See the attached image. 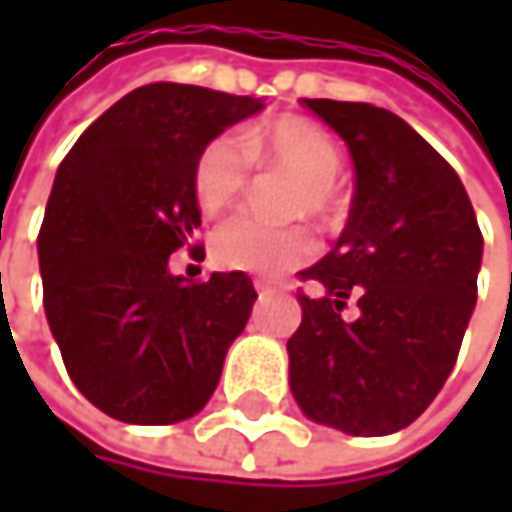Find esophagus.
I'll list each match as a JSON object with an SVG mask.
<instances>
[{
  "label": "esophagus",
  "mask_w": 512,
  "mask_h": 512,
  "mask_svg": "<svg viewBox=\"0 0 512 512\" xmlns=\"http://www.w3.org/2000/svg\"><path fill=\"white\" fill-rule=\"evenodd\" d=\"M255 290L257 293H272V284H269V281H263V278H257Z\"/></svg>",
  "instance_id": "esophagus-1"
}]
</instances>
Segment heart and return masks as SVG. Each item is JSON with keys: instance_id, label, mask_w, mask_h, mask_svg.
Masks as SVG:
<instances>
[{"instance_id": "heart-1", "label": "heart", "mask_w": 512, "mask_h": 512, "mask_svg": "<svg viewBox=\"0 0 512 512\" xmlns=\"http://www.w3.org/2000/svg\"><path fill=\"white\" fill-rule=\"evenodd\" d=\"M284 171L296 177L290 192V213L332 219L341 210L335 177L341 174V151L335 139L305 121L278 118L243 136H216L195 159L192 189L207 216L234 207L249 189V171ZM213 260L222 269H240L255 275H281L317 255V237L308 225H266L255 216H234L213 234Z\"/></svg>"}]
</instances>
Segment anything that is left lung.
Segmentation results:
<instances>
[{"mask_svg": "<svg viewBox=\"0 0 512 512\" xmlns=\"http://www.w3.org/2000/svg\"><path fill=\"white\" fill-rule=\"evenodd\" d=\"M302 106L350 145L356 195L335 249L299 272L317 293L299 290L290 388L317 424L388 436L436 400L457 364L483 234L457 171L403 118L370 103Z\"/></svg>", "mask_w": 512, "mask_h": 512, "instance_id": "left-lung-1", "label": "left lung"}]
</instances>
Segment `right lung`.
<instances>
[{
  "label": "right lung",
  "instance_id": "right-lung-1",
  "mask_svg": "<svg viewBox=\"0 0 512 512\" xmlns=\"http://www.w3.org/2000/svg\"><path fill=\"white\" fill-rule=\"evenodd\" d=\"M263 109L198 85L154 82L106 109L61 159L38 257L44 311L73 385L124 424L204 409L257 293L246 272L189 281L168 257L195 243V159Z\"/></svg>",
  "mask_w": 512,
  "mask_h": 512
}]
</instances>
